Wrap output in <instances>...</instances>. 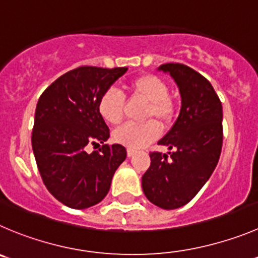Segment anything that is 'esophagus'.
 Wrapping results in <instances>:
<instances>
[{"label": "esophagus", "mask_w": 258, "mask_h": 258, "mask_svg": "<svg viewBox=\"0 0 258 258\" xmlns=\"http://www.w3.org/2000/svg\"><path fill=\"white\" fill-rule=\"evenodd\" d=\"M134 153H136V151H134V149H132V148L126 149V154H127V157H129V158H131V157H133Z\"/></svg>", "instance_id": "obj_1"}]
</instances>
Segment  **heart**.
I'll return each instance as SVG.
<instances>
[{"label": "heart", "instance_id": "heart-1", "mask_svg": "<svg viewBox=\"0 0 258 258\" xmlns=\"http://www.w3.org/2000/svg\"><path fill=\"white\" fill-rule=\"evenodd\" d=\"M129 90L137 97L148 102L144 110L143 124H126L114 133V141L127 148L137 149L158 138L161 129L154 120L168 125L173 117L175 107L168 97V87L163 80L154 75H142L132 80ZM99 114L107 124L117 125L124 116V97L119 91L110 88L101 95L97 104Z\"/></svg>", "mask_w": 258, "mask_h": 258}]
</instances>
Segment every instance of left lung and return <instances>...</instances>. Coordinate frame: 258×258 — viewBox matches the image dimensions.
Returning <instances> with one entry per match:
<instances>
[{"label":"left lung","mask_w":258,"mask_h":258,"mask_svg":"<svg viewBox=\"0 0 258 258\" xmlns=\"http://www.w3.org/2000/svg\"><path fill=\"white\" fill-rule=\"evenodd\" d=\"M158 71L177 85L181 109L177 120L158 144L172 152L149 154L151 166L142 188L152 204L166 210L186 205L207 183L219 161L223 144V109L212 83L180 63H166Z\"/></svg>","instance_id":"1"}]
</instances>
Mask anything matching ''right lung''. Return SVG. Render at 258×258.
I'll return each instance as SVG.
<instances>
[{"label":"right lung","instance_id":"obj_1","mask_svg":"<svg viewBox=\"0 0 258 258\" xmlns=\"http://www.w3.org/2000/svg\"><path fill=\"white\" fill-rule=\"evenodd\" d=\"M126 71L76 68L54 81L39 97L31 136L34 156L44 185L68 208L87 209L99 204L126 158V149L120 144L85 152L88 144L99 145L109 139V127L97 104Z\"/></svg>","mask_w":258,"mask_h":258}]
</instances>
